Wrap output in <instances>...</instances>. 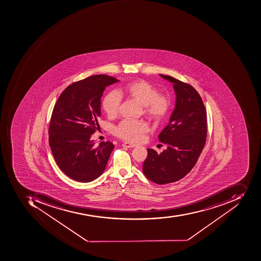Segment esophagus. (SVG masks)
Segmentation results:
<instances>
[{
    "instance_id": "1",
    "label": "esophagus",
    "mask_w": 261,
    "mask_h": 261,
    "mask_svg": "<svg viewBox=\"0 0 261 261\" xmlns=\"http://www.w3.org/2000/svg\"><path fill=\"white\" fill-rule=\"evenodd\" d=\"M122 146H123V147H136L135 144H129V143H128V142L123 143Z\"/></svg>"
}]
</instances>
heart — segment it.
Masks as SVG:
<instances>
[{
  "mask_svg": "<svg viewBox=\"0 0 261 261\" xmlns=\"http://www.w3.org/2000/svg\"><path fill=\"white\" fill-rule=\"evenodd\" d=\"M124 93L142 104L146 115L154 120L164 118L171 106L168 95L159 93L158 89L146 80L131 82L126 85ZM120 94H122V91ZM121 103V95L117 91H111L104 97L103 109L109 117H114L118 114ZM148 131L149 126L147 123L132 119H124L114 128L116 137L129 142H138Z\"/></svg>",
  "mask_w": 261,
  "mask_h": 261,
  "instance_id": "heart-1",
  "label": "heart"
}]
</instances>
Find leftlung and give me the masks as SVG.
Returning a JSON list of instances; mask_svg holds the SVG:
<instances>
[{"label": "left lung", "mask_w": 261, "mask_h": 261, "mask_svg": "<svg viewBox=\"0 0 261 261\" xmlns=\"http://www.w3.org/2000/svg\"><path fill=\"white\" fill-rule=\"evenodd\" d=\"M161 76L174 83L175 109L169 124L159 135L167 149L158 154L147 148L143 172L153 182L163 185L184 178L196 164L206 141L207 117L202 99L191 85Z\"/></svg>", "instance_id": "1"}]
</instances>
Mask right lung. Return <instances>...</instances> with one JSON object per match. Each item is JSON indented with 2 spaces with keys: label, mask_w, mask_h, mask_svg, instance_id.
<instances>
[{
  "label": "right lung",
  "mask_w": 261,
  "mask_h": 261,
  "mask_svg": "<svg viewBox=\"0 0 261 261\" xmlns=\"http://www.w3.org/2000/svg\"><path fill=\"white\" fill-rule=\"evenodd\" d=\"M116 77L97 74L75 82L65 89L55 104L49 124V145L56 164L69 178L93 181L106 168L114 145L90 140L98 128L101 97Z\"/></svg>",
  "instance_id": "1"
}]
</instances>
